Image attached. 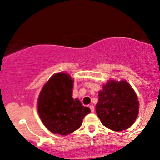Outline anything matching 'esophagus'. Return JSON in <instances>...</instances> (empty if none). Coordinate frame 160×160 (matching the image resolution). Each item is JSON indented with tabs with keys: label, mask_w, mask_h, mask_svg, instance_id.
Wrapping results in <instances>:
<instances>
[{
	"label": "esophagus",
	"mask_w": 160,
	"mask_h": 160,
	"mask_svg": "<svg viewBox=\"0 0 160 160\" xmlns=\"http://www.w3.org/2000/svg\"><path fill=\"white\" fill-rule=\"evenodd\" d=\"M90 111H91V112H94V106L93 105H90Z\"/></svg>",
	"instance_id": "obj_1"
}]
</instances>
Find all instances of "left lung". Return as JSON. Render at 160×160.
Segmentation results:
<instances>
[{
  "label": "left lung",
  "instance_id": "left-lung-1",
  "mask_svg": "<svg viewBox=\"0 0 160 160\" xmlns=\"http://www.w3.org/2000/svg\"><path fill=\"white\" fill-rule=\"evenodd\" d=\"M98 96L96 113L104 126L121 132L133 125L138 116V101L126 80H109Z\"/></svg>",
  "mask_w": 160,
  "mask_h": 160
}]
</instances>
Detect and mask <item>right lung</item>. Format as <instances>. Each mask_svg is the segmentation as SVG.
Returning <instances> with one entry per match:
<instances>
[{"label":"right lung","instance_id":"1","mask_svg":"<svg viewBox=\"0 0 160 160\" xmlns=\"http://www.w3.org/2000/svg\"><path fill=\"white\" fill-rule=\"evenodd\" d=\"M73 80L68 73L58 72L52 76L38 96V112L48 130L66 135L78 129L83 119L90 112L72 95Z\"/></svg>","mask_w":160,"mask_h":160}]
</instances>
